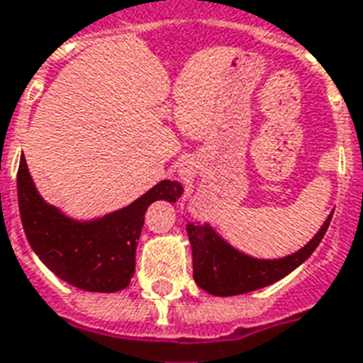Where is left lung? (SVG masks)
Masks as SVG:
<instances>
[{
	"mask_svg": "<svg viewBox=\"0 0 363 363\" xmlns=\"http://www.w3.org/2000/svg\"><path fill=\"white\" fill-rule=\"evenodd\" d=\"M331 217L333 211L310 242L294 254L277 259L244 254L230 246L209 223H189L186 233L192 248L196 284L213 296H236L277 283L313 254L329 229Z\"/></svg>",
	"mask_w": 363,
	"mask_h": 363,
	"instance_id": "1",
	"label": "left lung"
}]
</instances>
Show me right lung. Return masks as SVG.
<instances>
[{"mask_svg": "<svg viewBox=\"0 0 363 363\" xmlns=\"http://www.w3.org/2000/svg\"><path fill=\"white\" fill-rule=\"evenodd\" d=\"M17 196L24 235L48 269L82 291L117 292L134 275L144 213L155 200L177 202L182 184L161 181L127 208L80 221L45 202L21 160Z\"/></svg>", "mask_w": 363, "mask_h": 363, "instance_id": "add662e5", "label": "right lung"}]
</instances>
